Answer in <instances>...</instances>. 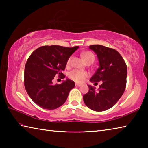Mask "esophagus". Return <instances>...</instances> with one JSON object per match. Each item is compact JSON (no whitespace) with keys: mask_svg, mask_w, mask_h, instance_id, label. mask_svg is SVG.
Instances as JSON below:
<instances>
[{"mask_svg":"<svg viewBox=\"0 0 148 148\" xmlns=\"http://www.w3.org/2000/svg\"><path fill=\"white\" fill-rule=\"evenodd\" d=\"M82 86L81 84H76V87H80V86Z\"/></svg>","mask_w":148,"mask_h":148,"instance_id":"obj_1","label":"esophagus"}]
</instances>
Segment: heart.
Segmentation results:
<instances>
[{"mask_svg":"<svg viewBox=\"0 0 148 148\" xmlns=\"http://www.w3.org/2000/svg\"><path fill=\"white\" fill-rule=\"evenodd\" d=\"M82 56L83 57V59L85 60V61L87 62L90 60H94L95 56L90 51H86L84 52L82 54ZM71 62V59H69L67 61V64H70ZM87 76H88V74L86 71H80V70L74 69L73 71L70 72L69 74V77L73 81L77 82V83H82L85 81Z\"/></svg>","mask_w":148,"mask_h":148,"instance_id":"1","label":"heart"}]
</instances>
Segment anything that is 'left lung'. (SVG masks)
I'll list each match as a JSON object with an SVG mask.
<instances>
[{"mask_svg":"<svg viewBox=\"0 0 148 148\" xmlns=\"http://www.w3.org/2000/svg\"><path fill=\"white\" fill-rule=\"evenodd\" d=\"M97 55L99 67L90 82L102 81L98 91L88 86L89 91L83 97L86 106L94 111L102 112L114 106L125 91L127 84V67L121 55L116 49L102 45L89 46Z\"/></svg>","mask_w":148,"mask_h":148,"instance_id":"left-lung-1","label":"left lung"}]
</instances>
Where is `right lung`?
I'll list each match as a JSON object with an SVG mask.
<instances>
[{
	"label": "right lung",
	"instance_id": "1",
	"mask_svg": "<svg viewBox=\"0 0 148 148\" xmlns=\"http://www.w3.org/2000/svg\"><path fill=\"white\" fill-rule=\"evenodd\" d=\"M57 45L44 46L32 52L25 66L24 84L30 98L44 109L54 110L66 102L74 82L66 79L61 84H53L56 75L64 78L62 73L70 57L78 48Z\"/></svg>",
	"mask_w": 148,
	"mask_h": 148
}]
</instances>
